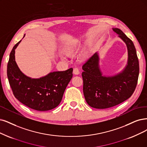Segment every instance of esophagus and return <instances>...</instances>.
Instances as JSON below:
<instances>
[{
	"label": "esophagus",
	"instance_id": "obj_1",
	"mask_svg": "<svg viewBox=\"0 0 147 147\" xmlns=\"http://www.w3.org/2000/svg\"><path fill=\"white\" fill-rule=\"evenodd\" d=\"M73 74H75V75H78V74H80V71H79V69L77 68H74V69H73Z\"/></svg>",
	"mask_w": 147,
	"mask_h": 147
}]
</instances>
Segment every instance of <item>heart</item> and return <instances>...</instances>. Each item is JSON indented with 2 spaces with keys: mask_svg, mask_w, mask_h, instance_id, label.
<instances>
[{
  "mask_svg": "<svg viewBox=\"0 0 147 147\" xmlns=\"http://www.w3.org/2000/svg\"><path fill=\"white\" fill-rule=\"evenodd\" d=\"M80 45L81 42L79 39H74L65 43L62 47V50L65 54L67 55H71V54L76 53L80 49ZM90 54V50L88 49L81 54L80 57L82 60H85L89 57Z\"/></svg>",
  "mask_w": 147,
  "mask_h": 147,
  "instance_id": "b5f03b06",
  "label": "heart"
}]
</instances>
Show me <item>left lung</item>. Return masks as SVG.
<instances>
[{
	"mask_svg": "<svg viewBox=\"0 0 147 147\" xmlns=\"http://www.w3.org/2000/svg\"><path fill=\"white\" fill-rule=\"evenodd\" d=\"M113 31L127 48L128 59L125 68L115 75H104L100 67L98 52L82 66L85 100L90 107L97 109L110 108L126 100L131 96L138 84L139 65L134 43L120 29L113 28Z\"/></svg>",
	"mask_w": 147,
	"mask_h": 147,
	"instance_id": "obj_1",
	"label": "left lung"
}]
</instances>
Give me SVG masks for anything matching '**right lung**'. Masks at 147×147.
Returning a JSON list of instances; mask_svg holds the SVG:
<instances>
[{
  "mask_svg": "<svg viewBox=\"0 0 147 147\" xmlns=\"http://www.w3.org/2000/svg\"><path fill=\"white\" fill-rule=\"evenodd\" d=\"M21 41L12 49L7 65V76L13 94L18 100L31 109L40 111L52 110L61 103L73 77V69L51 72L40 78L27 76L15 61V50Z\"/></svg>",
  "mask_w": 147,
  "mask_h": 147,
  "instance_id": "right-lung-1",
  "label": "right lung"
}]
</instances>
